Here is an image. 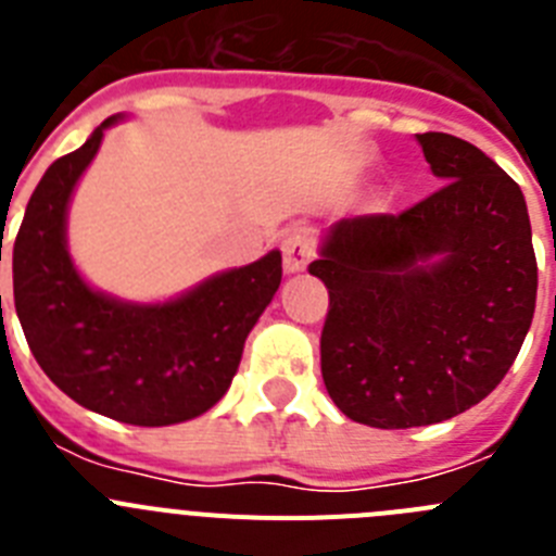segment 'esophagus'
I'll return each mask as SVG.
<instances>
[{
    "instance_id": "34e87169",
    "label": "esophagus",
    "mask_w": 556,
    "mask_h": 556,
    "mask_svg": "<svg viewBox=\"0 0 556 556\" xmlns=\"http://www.w3.org/2000/svg\"><path fill=\"white\" fill-rule=\"evenodd\" d=\"M281 250H283V269H287L289 275L303 273V269L308 267V262L314 258V242L306 230H294V233H289L287 239H283Z\"/></svg>"
}]
</instances>
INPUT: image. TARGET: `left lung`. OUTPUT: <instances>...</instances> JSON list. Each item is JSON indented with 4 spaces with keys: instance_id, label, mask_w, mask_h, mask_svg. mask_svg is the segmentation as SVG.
I'll return each instance as SVG.
<instances>
[{
    "instance_id": "8db88e82",
    "label": "left lung",
    "mask_w": 556,
    "mask_h": 556,
    "mask_svg": "<svg viewBox=\"0 0 556 556\" xmlns=\"http://www.w3.org/2000/svg\"><path fill=\"white\" fill-rule=\"evenodd\" d=\"M440 191L404 214L339 219L308 264L328 287L323 381L372 429L456 417L518 356L538 301L520 186L479 147L417 132Z\"/></svg>"
}]
</instances>
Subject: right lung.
I'll return each mask as SVG.
<instances>
[{
  "label": "right lung",
  "mask_w": 556,
  "mask_h": 556,
  "mask_svg": "<svg viewBox=\"0 0 556 556\" xmlns=\"http://www.w3.org/2000/svg\"><path fill=\"white\" fill-rule=\"evenodd\" d=\"M122 119H105L43 172L13 244V303L29 351L72 401L130 426L184 424L228 392L244 339L281 287V250L164 303L91 287L68 255V203L105 130Z\"/></svg>",
  "instance_id": "add662e5"
}]
</instances>
